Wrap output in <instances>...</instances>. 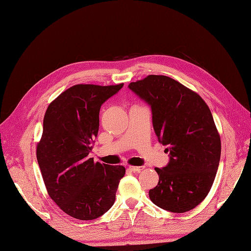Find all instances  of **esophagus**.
I'll use <instances>...</instances> for the list:
<instances>
[{
  "instance_id": "obj_1",
  "label": "esophagus",
  "mask_w": 251,
  "mask_h": 251,
  "mask_svg": "<svg viewBox=\"0 0 251 251\" xmlns=\"http://www.w3.org/2000/svg\"><path fill=\"white\" fill-rule=\"evenodd\" d=\"M145 169V166H129V170L134 173H138Z\"/></svg>"
}]
</instances>
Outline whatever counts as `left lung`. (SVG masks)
<instances>
[{
  "instance_id": "8db88e82",
  "label": "left lung",
  "mask_w": 251,
  "mask_h": 251,
  "mask_svg": "<svg viewBox=\"0 0 251 251\" xmlns=\"http://www.w3.org/2000/svg\"><path fill=\"white\" fill-rule=\"evenodd\" d=\"M151 107L152 122L170 161L162 169L151 201L159 208L184 213L209 193L218 170L221 143L211 110L201 97L179 81L149 75L128 85Z\"/></svg>"
}]
</instances>
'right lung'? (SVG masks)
<instances>
[{
	"label": "right lung",
	"mask_w": 251,
	"mask_h": 251,
	"mask_svg": "<svg viewBox=\"0 0 251 251\" xmlns=\"http://www.w3.org/2000/svg\"><path fill=\"white\" fill-rule=\"evenodd\" d=\"M123 85H75L46 109L37 161L50 197L73 218L96 219L115 202L125 168L94 162L89 154L99 130L100 107Z\"/></svg>",
	"instance_id": "1"
}]
</instances>
